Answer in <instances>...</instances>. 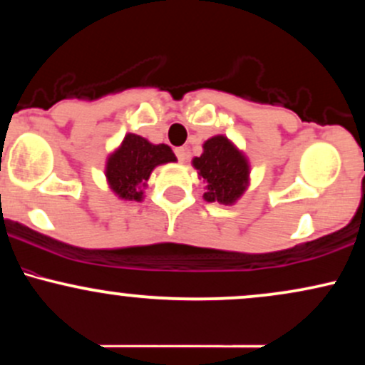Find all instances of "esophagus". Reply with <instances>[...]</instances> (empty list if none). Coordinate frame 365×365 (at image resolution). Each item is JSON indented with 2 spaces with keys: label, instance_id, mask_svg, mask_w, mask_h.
<instances>
[{
  "label": "esophagus",
  "instance_id": "34e87169",
  "mask_svg": "<svg viewBox=\"0 0 365 365\" xmlns=\"http://www.w3.org/2000/svg\"><path fill=\"white\" fill-rule=\"evenodd\" d=\"M175 154H177L178 161H185V158H187V149H185V148H177V149H175Z\"/></svg>",
  "mask_w": 365,
  "mask_h": 365
}]
</instances>
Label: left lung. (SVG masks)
Here are the masks:
<instances>
[{"label":"left lung","mask_w":365,"mask_h":365,"mask_svg":"<svg viewBox=\"0 0 365 365\" xmlns=\"http://www.w3.org/2000/svg\"><path fill=\"white\" fill-rule=\"evenodd\" d=\"M200 178L207 182L204 199L232 204L244 194L249 182V165L244 154L226 137L216 135L204 144V153L194 159Z\"/></svg>","instance_id":"obj_1"}]
</instances>
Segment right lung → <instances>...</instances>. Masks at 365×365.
<instances>
[{
	"mask_svg": "<svg viewBox=\"0 0 365 365\" xmlns=\"http://www.w3.org/2000/svg\"><path fill=\"white\" fill-rule=\"evenodd\" d=\"M177 161L166 144L154 145L144 137L128 133L120 149L111 154L106 165V177L115 194L125 200H140V185L148 182L150 171L163 163Z\"/></svg>",
	"mask_w": 365,
	"mask_h": 365,
	"instance_id": "add662e5",
	"label": "right lung"
}]
</instances>
